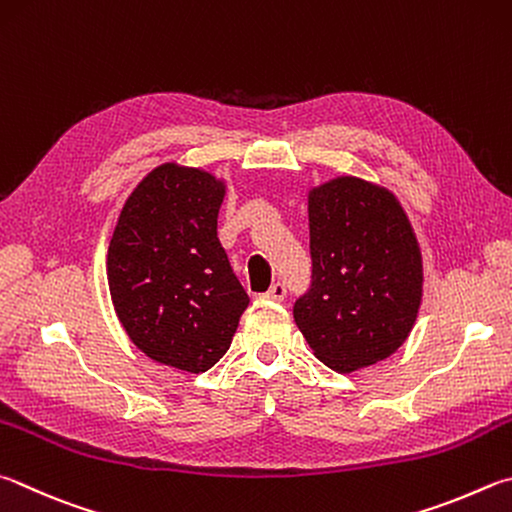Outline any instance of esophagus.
I'll return each instance as SVG.
<instances>
[{
	"instance_id": "esophagus-1",
	"label": "esophagus",
	"mask_w": 512,
	"mask_h": 512,
	"mask_svg": "<svg viewBox=\"0 0 512 512\" xmlns=\"http://www.w3.org/2000/svg\"><path fill=\"white\" fill-rule=\"evenodd\" d=\"M266 300H273V302H282L286 297V284L284 282H275L268 291L264 293Z\"/></svg>"
}]
</instances>
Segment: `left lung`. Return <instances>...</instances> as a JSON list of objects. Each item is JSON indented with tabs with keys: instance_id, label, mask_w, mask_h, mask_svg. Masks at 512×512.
Here are the masks:
<instances>
[{
	"instance_id": "left-lung-1",
	"label": "left lung",
	"mask_w": 512,
	"mask_h": 512,
	"mask_svg": "<svg viewBox=\"0 0 512 512\" xmlns=\"http://www.w3.org/2000/svg\"><path fill=\"white\" fill-rule=\"evenodd\" d=\"M311 284L295 324L324 365H374L410 336L421 304V253L403 208L367 181L336 179L309 194Z\"/></svg>"
}]
</instances>
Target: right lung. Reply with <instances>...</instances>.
Here are the masks:
<instances>
[{
  "mask_svg": "<svg viewBox=\"0 0 512 512\" xmlns=\"http://www.w3.org/2000/svg\"><path fill=\"white\" fill-rule=\"evenodd\" d=\"M224 185L165 163L127 199L109 244L118 320L152 360L183 371L217 365L250 302L217 237Z\"/></svg>",
  "mask_w": 512,
  "mask_h": 512,
  "instance_id": "right-lung-1",
  "label": "right lung"
}]
</instances>
